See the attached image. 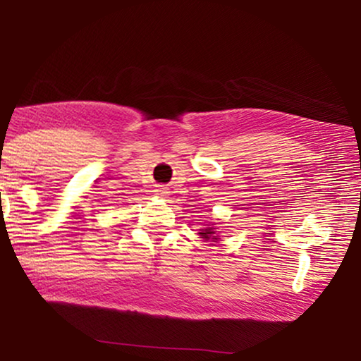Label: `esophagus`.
<instances>
[{"instance_id":"1","label":"esophagus","mask_w":361,"mask_h":361,"mask_svg":"<svg viewBox=\"0 0 361 361\" xmlns=\"http://www.w3.org/2000/svg\"><path fill=\"white\" fill-rule=\"evenodd\" d=\"M157 191H159V194H166V191H164L162 188H161V189H157Z\"/></svg>"}]
</instances>
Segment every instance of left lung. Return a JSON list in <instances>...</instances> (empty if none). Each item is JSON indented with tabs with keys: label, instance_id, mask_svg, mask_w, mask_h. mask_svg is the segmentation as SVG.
<instances>
[{
	"label": "left lung",
	"instance_id": "left-lung-1",
	"mask_svg": "<svg viewBox=\"0 0 361 361\" xmlns=\"http://www.w3.org/2000/svg\"><path fill=\"white\" fill-rule=\"evenodd\" d=\"M215 231H216V228H213V226H207L205 229H200L199 235L202 237V239H205V240L213 239V242H215L218 239V235H216Z\"/></svg>",
	"mask_w": 361,
	"mask_h": 361
}]
</instances>
